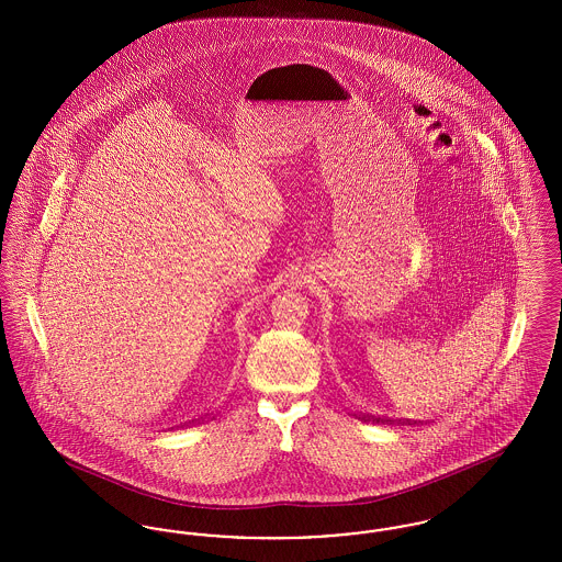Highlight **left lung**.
<instances>
[{
    "instance_id": "obj_1",
    "label": "left lung",
    "mask_w": 562,
    "mask_h": 562,
    "mask_svg": "<svg viewBox=\"0 0 562 562\" xmlns=\"http://www.w3.org/2000/svg\"><path fill=\"white\" fill-rule=\"evenodd\" d=\"M373 422H379V419H374V417H373Z\"/></svg>"
}]
</instances>
